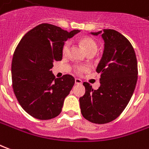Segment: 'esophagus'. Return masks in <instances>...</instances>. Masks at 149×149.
I'll use <instances>...</instances> for the list:
<instances>
[{"instance_id":"1","label":"esophagus","mask_w":149,"mask_h":149,"mask_svg":"<svg viewBox=\"0 0 149 149\" xmlns=\"http://www.w3.org/2000/svg\"><path fill=\"white\" fill-rule=\"evenodd\" d=\"M74 82H75V84H82V80L79 79H75Z\"/></svg>"}]
</instances>
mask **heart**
I'll use <instances>...</instances> for the list:
<instances>
[{
	"label": "heart",
	"instance_id": "1",
	"mask_svg": "<svg viewBox=\"0 0 149 149\" xmlns=\"http://www.w3.org/2000/svg\"><path fill=\"white\" fill-rule=\"evenodd\" d=\"M80 42L83 45V48L85 49L86 52L88 54L90 52H96L98 49V46L95 41L92 39L91 38H88V37H84L80 40ZM70 44L69 41H66V42L64 43L63 47V54H66L69 52ZM90 67L86 65H74L73 66V70L74 72L78 74H82L84 72H86L87 70H89Z\"/></svg>",
	"mask_w": 149,
	"mask_h": 149
}]
</instances>
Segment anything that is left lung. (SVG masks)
<instances>
[{
  "label": "left lung",
  "mask_w": 149,
  "mask_h": 149,
  "mask_svg": "<svg viewBox=\"0 0 149 149\" xmlns=\"http://www.w3.org/2000/svg\"><path fill=\"white\" fill-rule=\"evenodd\" d=\"M101 36L104 50L96 69L101 85L94 90L90 83H83L86 92L79 98L83 116L98 124L120 116L132 96L138 78L136 56L130 42L114 29H103Z\"/></svg>",
  "instance_id": "obj_1"
}]
</instances>
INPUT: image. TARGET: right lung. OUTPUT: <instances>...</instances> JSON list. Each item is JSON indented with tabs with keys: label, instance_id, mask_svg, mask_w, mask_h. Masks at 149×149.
<instances>
[{
	"label": "right lung",
	"instance_id": "right-lung-1",
	"mask_svg": "<svg viewBox=\"0 0 149 149\" xmlns=\"http://www.w3.org/2000/svg\"><path fill=\"white\" fill-rule=\"evenodd\" d=\"M79 32L43 23L26 33L16 47L11 66L13 89L20 105L33 118L50 120L61 113L74 79L70 74L55 79L51 69L54 62L63 58L65 41Z\"/></svg>",
	"mask_w": 149,
	"mask_h": 149
}]
</instances>
